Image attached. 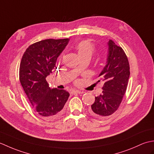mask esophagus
Instances as JSON below:
<instances>
[{
  "mask_svg": "<svg viewBox=\"0 0 154 154\" xmlns=\"http://www.w3.org/2000/svg\"><path fill=\"white\" fill-rule=\"evenodd\" d=\"M71 93L72 94H83V91H79V90H72Z\"/></svg>",
  "mask_w": 154,
  "mask_h": 154,
  "instance_id": "1",
  "label": "esophagus"
}]
</instances>
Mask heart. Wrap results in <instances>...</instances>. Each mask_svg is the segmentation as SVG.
I'll use <instances>...</instances> for the list:
<instances>
[{
    "mask_svg": "<svg viewBox=\"0 0 154 154\" xmlns=\"http://www.w3.org/2000/svg\"><path fill=\"white\" fill-rule=\"evenodd\" d=\"M76 50L79 56L85 55H92L94 48L92 44L89 41L83 40L79 42L76 45Z\"/></svg>",
    "mask_w": 154,
    "mask_h": 154,
    "instance_id": "1",
    "label": "heart"
}]
</instances>
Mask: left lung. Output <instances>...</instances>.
I'll return each instance as SVG.
<instances>
[{"instance_id": "obj_1", "label": "left lung", "mask_w": 154, "mask_h": 154, "mask_svg": "<svg viewBox=\"0 0 154 154\" xmlns=\"http://www.w3.org/2000/svg\"><path fill=\"white\" fill-rule=\"evenodd\" d=\"M106 65L99 77L104 83L103 93L95 97L89 112L96 117L113 114L119 107L126 93L130 77V65L122 48L111 40L108 42Z\"/></svg>"}]
</instances>
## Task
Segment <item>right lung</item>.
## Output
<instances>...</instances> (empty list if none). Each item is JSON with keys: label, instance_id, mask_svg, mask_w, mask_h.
<instances>
[{"label": "right lung", "instance_id": "obj_1", "mask_svg": "<svg viewBox=\"0 0 154 154\" xmlns=\"http://www.w3.org/2000/svg\"><path fill=\"white\" fill-rule=\"evenodd\" d=\"M69 39H48L30 45L20 65L19 79L32 106L39 115L52 120L61 115L69 93L51 89L45 78L57 69V57Z\"/></svg>", "mask_w": 154, "mask_h": 154}]
</instances>
